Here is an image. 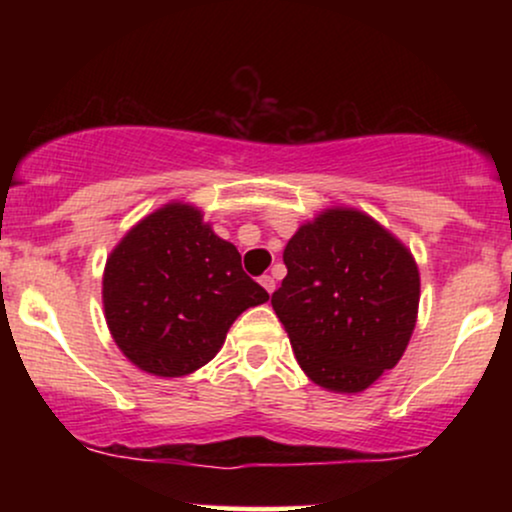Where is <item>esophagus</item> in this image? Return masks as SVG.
Returning a JSON list of instances; mask_svg holds the SVG:
<instances>
[{
    "label": "esophagus",
    "instance_id": "34e87169",
    "mask_svg": "<svg viewBox=\"0 0 512 512\" xmlns=\"http://www.w3.org/2000/svg\"><path fill=\"white\" fill-rule=\"evenodd\" d=\"M260 284H262V289L269 293V296H272L274 293V289H276V281H274V276H269V274H264V276H260Z\"/></svg>",
    "mask_w": 512,
    "mask_h": 512
}]
</instances>
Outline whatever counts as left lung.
Returning a JSON list of instances; mask_svg holds the SVG:
<instances>
[{
    "mask_svg": "<svg viewBox=\"0 0 512 512\" xmlns=\"http://www.w3.org/2000/svg\"><path fill=\"white\" fill-rule=\"evenodd\" d=\"M272 308L298 366L330 392H363L407 349L419 315L414 255L366 211L330 207L284 248Z\"/></svg>",
    "mask_w": 512,
    "mask_h": 512,
    "instance_id": "1",
    "label": "left lung"
}]
</instances>
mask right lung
<instances>
[{"instance_id": "right-lung-1", "label": "right lung", "mask_w": 512, "mask_h": 512, "mask_svg": "<svg viewBox=\"0 0 512 512\" xmlns=\"http://www.w3.org/2000/svg\"><path fill=\"white\" fill-rule=\"evenodd\" d=\"M267 301L236 245L187 202L134 223L105 262L108 330L134 366L158 378L195 373L219 354L236 317Z\"/></svg>"}]
</instances>
